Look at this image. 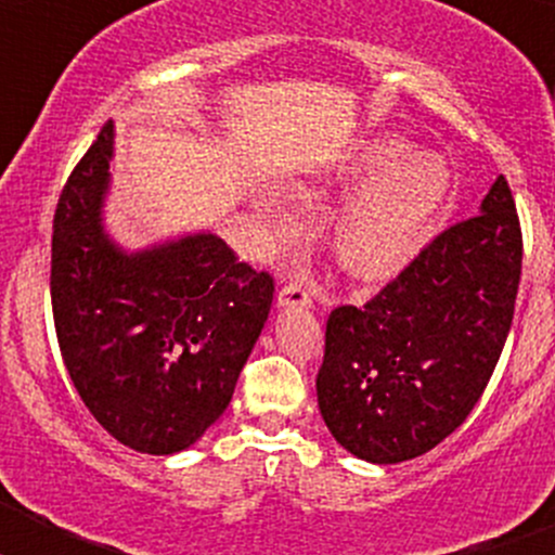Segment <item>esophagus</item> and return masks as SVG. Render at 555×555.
<instances>
[{
  "label": "esophagus",
  "mask_w": 555,
  "mask_h": 555,
  "mask_svg": "<svg viewBox=\"0 0 555 555\" xmlns=\"http://www.w3.org/2000/svg\"><path fill=\"white\" fill-rule=\"evenodd\" d=\"M313 302V288L306 281H288L286 286L278 292V306L294 308V306H311Z\"/></svg>",
  "instance_id": "esophagus-1"
}]
</instances>
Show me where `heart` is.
Here are the masks:
<instances>
[{
	"mask_svg": "<svg viewBox=\"0 0 555 555\" xmlns=\"http://www.w3.org/2000/svg\"><path fill=\"white\" fill-rule=\"evenodd\" d=\"M403 150L397 139H372L347 164V178H373L341 208L333 242L341 263L366 278L403 267L448 203V166Z\"/></svg>",
	"mask_w": 555,
	"mask_h": 555,
	"instance_id": "obj_1",
	"label": "heart"
}]
</instances>
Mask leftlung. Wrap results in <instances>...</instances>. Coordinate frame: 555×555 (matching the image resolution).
Masks as SVG:
<instances>
[{"mask_svg": "<svg viewBox=\"0 0 555 555\" xmlns=\"http://www.w3.org/2000/svg\"><path fill=\"white\" fill-rule=\"evenodd\" d=\"M522 230L500 175L380 292L327 317L317 397L336 442L397 464L448 439L487 389L514 320Z\"/></svg>", "mask_w": 555, "mask_h": 555, "instance_id": "obj_1", "label": "left lung"}]
</instances>
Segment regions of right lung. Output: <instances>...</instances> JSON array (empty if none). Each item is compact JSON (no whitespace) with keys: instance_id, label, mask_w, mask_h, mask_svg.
Segmentation results:
<instances>
[{"instance_id":"obj_1","label":"right lung","mask_w":555,"mask_h":555,"mask_svg":"<svg viewBox=\"0 0 555 555\" xmlns=\"http://www.w3.org/2000/svg\"><path fill=\"white\" fill-rule=\"evenodd\" d=\"M107 121L61 191L52 222V317L86 409L127 448L194 444L233 397L272 306L274 281L214 233L121 253L102 230Z\"/></svg>"}]
</instances>
